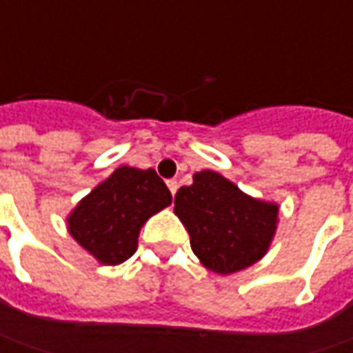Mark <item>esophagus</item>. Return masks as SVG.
I'll list each match as a JSON object with an SVG mask.
<instances>
[{"instance_id":"1","label":"esophagus","mask_w":353,"mask_h":353,"mask_svg":"<svg viewBox=\"0 0 353 353\" xmlns=\"http://www.w3.org/2000/svg\"><path fill=\"white\" fill-rule=\"evenodd\" d=\"M167 186H169L170 194L174 196V192H176V188H179V183H176L174 179H170V181H167Z\"/></svg>"}]
</instances>
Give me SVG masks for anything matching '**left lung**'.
Returning <instances> with one entry per match:
<instances>
[{
    "mask_svg": "<svg viewBox=\"0 0 353 353\" xmlns=\"http://www.w3.org/2000/svg\"><path fill=\"white\" fill-rule=\"evenodd\" d=\"M174 214L200 263L218 275L257 263L271 248L279 224L277 202L250 196L208 169L194 172L190 186L179 188Z\"/></svg>",
    "mask_w": 353,
    "mask_h": 353,
    "instance_id": "1",
    "label": "left lung"
}]
</instances>
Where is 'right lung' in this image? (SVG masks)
I'll use <instances>...</instances> for the list:
<instances>
[{
	"mask_svg": "<svg viewBox=\"0 0 353 353\" xmlns=\"http://www.w3.org/2000/svg\"><path fill=\"white\" fill-rule=\"evenodd\" d=\"M170 202V190L155 170L123 165L76 204L66 228L98 263L119 265L137 251L143 224Z\"/></svg>",
	"mask_w": 353,
	"mask_h": 353,
	"instance_id": "obj_1",
	"label": "right lung"
}]
</instances>
